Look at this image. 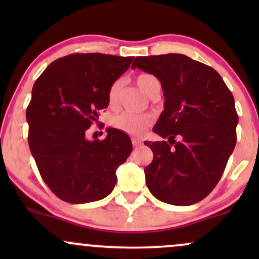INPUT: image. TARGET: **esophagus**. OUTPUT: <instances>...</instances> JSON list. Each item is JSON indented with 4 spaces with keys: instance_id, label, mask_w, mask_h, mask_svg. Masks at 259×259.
<instances>
[{
    "instance_id": "1",
    "label": "esophagus",
    "mask_w": 259,
    "mask_h": 259,
    "mask_svg": "<svg viewBox=\"0 0 259 259\" xmlns=\"http://www.w3.org/2000/svg\"><path fill=\"white\" fill-rule=\"evenodd\" d=\"M132 141H133V145H134V146H135V147H139V146H141V145H142V140H141V139L133 138Z\"/></svg>"
}]
</instances>
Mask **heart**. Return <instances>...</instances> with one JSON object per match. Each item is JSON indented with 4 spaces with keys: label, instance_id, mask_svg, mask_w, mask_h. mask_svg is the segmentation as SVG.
<instances>
[{
    "label": "heart",
    "instance_id": "obj_1",
    "mask_svg": "<svg viewBox=\"0 0 259 259\" xmlns=\"http://www.w3.org/2000/svg\"><path fill=\"white\" fill-rule=\"evenodd\" d=\"M154 80H157L151 74H141L136 78L139 88L141 89L145 94H147L148 89ZM121 80H115L113 82L108 92V101L111 105H115L119 97V92L121 89ZM152 124V117L150 114H142V113H133V112H121L119 114L114 115L112 119V125L115 129L127 134L132 136H140L148 126Z\"/></svg>",
    "mask_w": 259,
    "mask_h": 259
}]
</instances>
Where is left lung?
<instances>
[{
    "mask_svg": "<svg viewBox=\"0 0 259 259\" xmlns=\"http://www.w3.org/2000/svg\"><path fill=\"white\" fill-rule=\"evenodd\" d=\"M132 68L153 74L164 94L153 132L168 141H145L153 152L148 190L169 204L197 203L221 180L236 145L233 94L213 68L179 53L136 57Z\"/></svg>",
    "mask_w": 259,
    "mask_h": 259,
    "instance_id": "left-lung-1",
    "label": "left lung"
}]
</instances>
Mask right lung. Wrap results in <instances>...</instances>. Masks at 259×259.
<instances>
[{
    "label": "right lung",
    "mask_w": 259,
    "mask_h": 259,
    "mask_svg": "<svg viewBox=\"0 0 259 259\" xmlns=\"http://www.w3.org/2000/svg\"><path fill=\"white\" fill-rule=\"evenodd\" d=\"M134 57L73 53L56 59L35 81L26 108L29 147L46 185L68 203L108 196L115 170L133 151L125 133L108 127L103 140L86 139L108 92Z\"/></svg>",
    "instance_id": "1"
}]
</instances>
